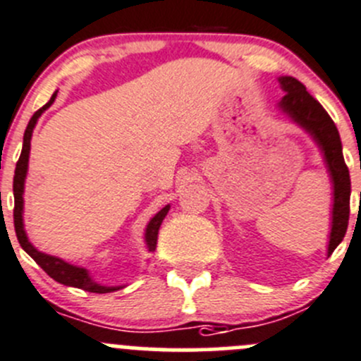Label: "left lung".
Segmentation results:
<instances>
[{"label": "left lung", "instance_id": "left-lung-1", "mask_svg": "<svg viewBox=\"0 0 361 361\" xmlns=\"http://www.w3.org/2000/svg\"><path fill=\"white\" fill-rule=\"evenodd\" d=\"M281 90L286 93L277 107L296 127L302 128L316 142L323 157L328 178L331 183L330 234H328L326 257L344 240L349 222V199H351V178L342 155V141L334 120L328 116L319 102L310 95L298 79L291 75L279 77Z\"/></svg>", "mask_w": 361, "mask_h": 361}]
</instances>
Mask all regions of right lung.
I'll return each mask as SVG.
<instances>
[{
	"label": "right lung",
	"mask_w": 361,
	"mask_h": 361,
	"mask_svg": "<svg viewBox=\"0 0 361 361\" xmlns=\"http://www.w3.org/2000/svg\"><path fill=\"white\" fill-rule=\"evenodd\" d=\"M56 97H58V92L52 93L51 100L45 104L42 109H38L37 113L31 116L30 123H27L26 132H24L23 139V152H20L19 162L16 166V176H13V201H16V208H13V226H16V234L17 240H19L20 247L24 248L27 255L35 259L38 266L44 269L45 274L51 279H54L56 282L63 286H70V288H79L84 289V291L90 293H99V295H104V293H113L118 291V289H123L125 286H104L100 282H97L93 279V275L90 274V269L82 268V266H75L66 262L65 259L58 257V255L45 254V252L38 250L33 243L27 238L26 229H24V183H26V174H27V162H30V149H31V135H33L35 127H37V121L49 107L54 104ZM171 204L164 206L160 212H157L155 215L149 219V222L146 224L145 229V245L148 252H155L157 248V238H159V229L162 220L166 219L167 212H169Z\"/></svg>",
	"instance_id": "right-lung-1"
}]
</instances>
